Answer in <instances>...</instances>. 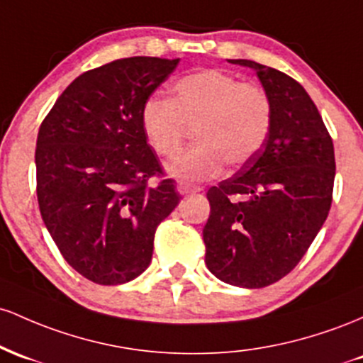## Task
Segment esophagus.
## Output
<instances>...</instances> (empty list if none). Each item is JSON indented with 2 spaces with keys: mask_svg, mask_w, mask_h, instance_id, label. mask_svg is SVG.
I'll return each mask as SVG.
<instances>
[{
  "mask_svg": "<svg viewBox=\"0 0 363 363\" xmlns=\"http://www.w3.org/2000/svg\"><path fill=\"white\" fill-rule=\"evenodd\" d=\"M178 192L182 195H189V194H195V192H201V186H195V185H190V183H185V182H180L178 183Z\"/></svg>",
  "mask_w": 363,
  "mask_h": 363,
  "instance_id": "esophagus-1",
  "label": "esophagus"
}]
</instances>
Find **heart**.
Listing matches in <instances>:
<instances>
[{
    "label": "heart",
    "mask_w": 363,
    "mask_h": 363,
    "mask_svg": "<svg viewBox=\"0 0 363 363\" xmlns=\"http://www.w3.org/2000/svg\"><path fill=\"white\" fill-rule=\"evenodd\" d=\"M272 101L266 89L242 82L214 68L182 77L169 99L150 96L140 109V127L149 147L171 160L182 149L186 128L194 147L169 164L182 182L214 178L225 168L247 164L266 144L272 128Z\"/></svg>",
    "instance_id": "obj_1"
}]
</instances>
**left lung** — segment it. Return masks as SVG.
<instances>
[{
	"label": "left lung",
	"instance_id": "1",
	"mask_svg": "<svg viewBox=\"0 0 363 363\" xmlns=\"http://www.w3.org/2000/svg\"><path fill=\"white\" fill-rule=\"evenodd\" d=\"M257 72L272 101L264 147L238 173L207 190L206 264L216 278L264 288L295 269L333 202L335 145L317 106L286 73L252 60H230Z\"/></svg>",
	"mask_w": 363,
	"mask_h": 363
}]
</instances>
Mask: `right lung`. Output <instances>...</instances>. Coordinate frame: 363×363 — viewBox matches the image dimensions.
Here are the masks:
<instances>
[{
  "label": "right lung",
  "instance_id": "add662e5",
  "mask_svg": "<svg viewBox=\"0 0 363 363\" xmlns=\"http://www.w3.org/2000/svg\"><path fill=\"white\" fill-rule=\"evenodd\" d=\"M178 61L133 56L85 72L40 123V216L63 259L92 283L123 284L147 269L157 226L180 202L140 127L142 104Z\"/></svg>",
  "mask_w": 363,
  "mask_h": 363
}]
</instances>
